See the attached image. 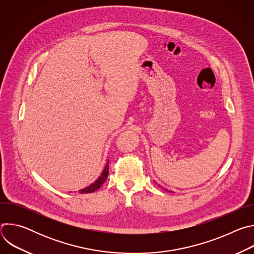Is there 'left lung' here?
<instances>
[{"label":"left lung","instance_id":"obj_1","mask_svg":"<svg viewBox=\"0 0 254 254\" xmlns=\"http://www.w3.org/2000/svg\"><path fill=\"white\" fill-rule=\"evenodd\" d=\"M166 191H168V190H166ZM170 192H171V191H170Z\"/></svg>","mask_w":254,"mask_h":254}]
</instances>
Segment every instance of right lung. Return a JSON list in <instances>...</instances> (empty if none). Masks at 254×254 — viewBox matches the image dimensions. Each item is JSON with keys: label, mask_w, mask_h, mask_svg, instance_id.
Returning a JSON list of instances; mask_svg holds the SVG:
<instances>
[{"label": "right lung", "mask_w": 254, "mask_h": 254, "mask_svg": "<svg viewBox=\"0 0 254 254\" xmlns=\"http://www.w3.org/2000/svg\"><path fill=\"white\" fill-rule=\"evenodd\" d=\"M107 176H108V161H107V164L105 165V168H104L103 172L101 173V175L98 177V179L95 181V182L93 184L85 187L84 189L79 190V193L87 194V193H92V192L98 190L102 186V184L106 181Z\"/></svg>", "instance_id": "add662e5"}]
</instances>
